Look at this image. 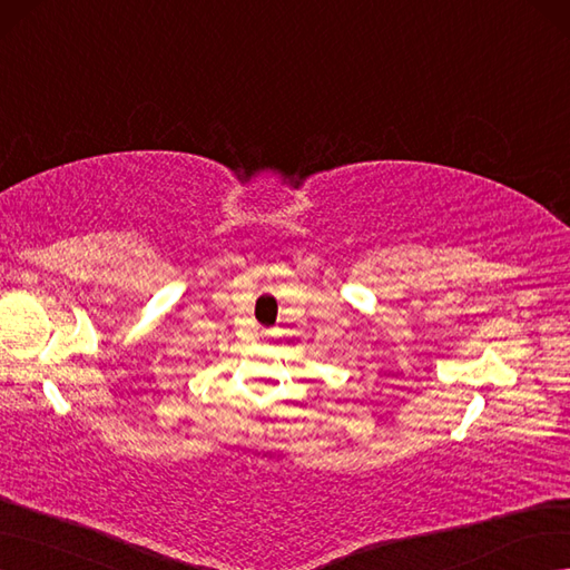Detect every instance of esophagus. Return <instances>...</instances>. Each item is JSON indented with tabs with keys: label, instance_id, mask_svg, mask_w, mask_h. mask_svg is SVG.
Segmentation results:
<instances>
[{
	"label": "esophagus",
	"instance_id": "1",
	"mask_svg": "<svg viewBox=\"0 0 570 570\" xmlns=\"http://www.w3.org/2000/svg\"><path fill=\"white\" fill-rule=\"evenodd\" d=\"M264 334H266V332H264Z\"/></svg>",
	"mask_w": 570,
	"mask_h": 570
}]
</instances>
